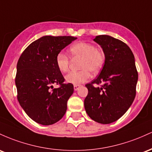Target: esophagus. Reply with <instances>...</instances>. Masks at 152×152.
Segmentation results:
<instances>
[{"label": "esophagus", "mask_w": 152, "mask_h": 152, "mask_svg": "<svg viewBox=\"0 0 152 152\" xmlns=\"http://www.w3.org/2000/svg\"><path fill=\"white\" fill-rule=\"evenodd\" d=\"M80 87V85H74V90L76 91V90H77L78 89H79Z\"/></svg>", "instance_id": "esophagus-1"}]
</instances>
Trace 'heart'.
I'll use <instances>...</instances> for the list:
<instances>
[{
  "instance_id": "obj_1",
  "label": "heart",
  "mask_w": 152,
  "mask_h": 152,
  "mask_svg": "<svg viewBox=\"0 0 152 152\" xmlns=\"http://www.w3.org/2000/svg\"><path fill=\"white\" fill-rule=\"evenodd\" d=\"M71 56L75 59H81L79 72H73L65 76L67 83L80 85L88 80L90 77V72L95 74L101 69L105 62V54L97 49L93 44L86 42H79L73 44L69 49ZM69 58L67 54L60 52L56 57V64L59 71L66 73L69 69Z\"/></svg>"
}]
</instances>
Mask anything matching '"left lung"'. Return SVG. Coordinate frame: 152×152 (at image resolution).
Masks as SVG:
<instances>
[{
  "label": "left lung",
  "instance_id": "1",
  "mask_svg": "<svg viewBox=\"0 0 152 152\" xmlns=\"http://www.w3.org/2000/svg\"><path fill=\"white\" fill-rule=\"evenodd\" d=\"M103 49L105 63L100 75L85 85L88 94L85 109L91 119L103 124L113 123L124 115L134 101L138 81L132 51L122 41L108 35L93 39ZM93 84H102L100 88Z\"/></svg>",
  "mask_w": 152,
  "mask_h": 152
}]
</instances>
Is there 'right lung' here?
Returning a JSON list of instances; mask_svg holds the SVG:
<instances>
[{"label":"right lung","instance_id":"add662e5","mask_svg":"<svg viewBox=\"0 0 152 152\" xmlns=\"http://www.w3.org/2000/svg\"><path fill=\"white\" fill-rule=\"evenodd\" d=\"M77 39L70 36H44L32 42L17 63V98L26 113L44 126L59 121L66 113L68 99L74 92L56 64V57ZM61 85L52 89L53 84Z\"/></svg>","mask_w":152,"mask_h":152}]
</instances>
